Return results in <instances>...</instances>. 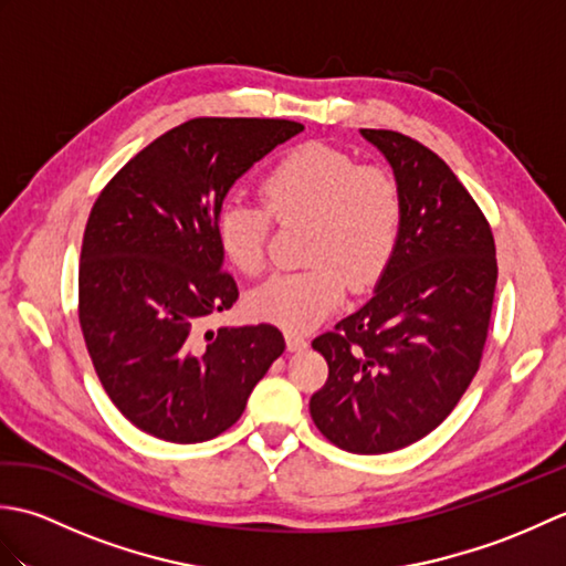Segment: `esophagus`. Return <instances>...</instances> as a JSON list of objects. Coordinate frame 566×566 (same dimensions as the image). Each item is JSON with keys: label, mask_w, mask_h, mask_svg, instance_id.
I'll return each instance as SVG.
<instances>
[{"label": "esophagus", "mask_w": 566, "mask_h": 566, "mask_svg": "<svg viewBox=\"0 0 566 566\" xmlns=\"http://www.w3.org/2000/svg\"><path fill=\"white\" fill-rule=\"evenodd\" d=\"M284 335H286V347H290L292 353L304 350V347H306V338H304V335H298L296 331H286Z\"/></svg>", "instance_id": "esophagus-1"}]
</instances>
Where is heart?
<instances>
[{
    "label": "heart",
    "instance_id": "obj_1",
    "mask_svg": "<svg viewBox=\"0 0 566 566\" xmlns=\"http://www.w3.org/2000/svg\"><path fill=\"white\" fill-rule=\"evenodd\" d=\"M268 209L228 199L216 216V240L235 270L258 274L268 260L270 213L280 221L308 219L306 260L314 268L280 272L250 294V311L286 331H306L343 302L353 286L375 284L399 243L403 199L379 167H359L350 155L306 143L262 179Z\"/></svg>",
    "mask_w": 566,
    "mask_h": 566
}]
</instances>
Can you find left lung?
Listing matches in <instances>:
<instances>
[{"label":"left lung","mask_w":566,"mask_h":566,"mask_svg":"<svg viewBox=\"0 0 566 566\" xmlns=\"http://www.w3.org/2000/svg\"><path fill=\"white\" fill-rule=\"evenodd\" d=\"M389 163L403 219L369 302L311 343L328 363L311 396L340 450L384 454L436 430L474 379L496 292L491 228L436 153L396 130L359 128Z\"/></svg>","instance_id":"8db88e82"}]
</instances>
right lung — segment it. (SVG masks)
<instances>
[{
    "label": "right lung",
    "instance_id": "obj_1",
    "mask_svg": "<svg viewBox=\"0 0 566 566\" xmlns=\"http://www.w3.org/2000/svg\"><path fill=\"white\" fill-rule=\"evenodd\" d=\"M302 130L284 118H191L128 160L94 201L80 326L102 387L143 432L179 444L221 436L284 353L270 323H203L238 298L216 240L228 189Z\"/></svg>",
    "mask_w": 566,
    "mask_h": 566
}]
</instances>
